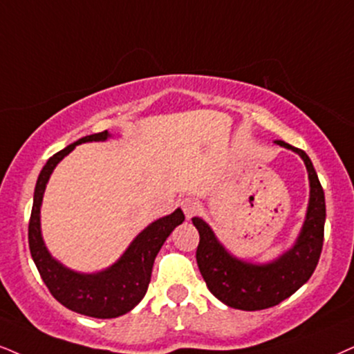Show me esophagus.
Segmentation results:
<instances>
[{
  "label": "esophagus",
  "instance_id": "obj_1",
  "mask_svg": "<svg viewBox=\"0 0 354 354\" xmlns=\"http://www.w3.org/2000/svg\"><path fill=\"white\" fill-rule=\"evenodd\" d=\"M181 209H183V212H185L187 221H189V218L194 216L196 212H198L199 205H198V203H196V201H192L191 198H186V199L181 201Z\"/></svg>",
  "mask_w": 354,
  "mask_h": 354
}]
</instances>
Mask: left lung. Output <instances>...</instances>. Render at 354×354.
<instances>
[{"instance_id": "8db88e82", "label": "left lung", "mask_w": 354, "mask_h": 354, "mask_svg": "<svg viewBox=\"0 0 354 354\" xmlns=\"http://www.w3.org/2000/svg\"><path fill=\"white\" fill-rule=\"evenodd\" d=\"M274 144L301 156L308 173L310 194L307 212L292 247L272 261H245L223 247L207 222L192 217V223L199 232L196 259L201 274L218 301L239 310H263L292 296L310 279L324 245L325 194L314 165L304 150L283 140H276Z\"/></svg>"}]
</instances>
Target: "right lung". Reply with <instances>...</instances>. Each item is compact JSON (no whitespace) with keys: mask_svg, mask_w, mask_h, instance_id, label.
Here are the masks:
<instances>
[{"mask_svg":"<svg viewBox=\"0 0 354 354\" xmlns=\"http://www.w3.org/2000/svg\"><path fill=\"white\" fill-rule=\"evenodd\" d=\"M109 137H113V133L107 131L86 136L47 160L35 183L29 221L30 254L52 296L70 310L95 319H115L131 312L144 299L156 254L169 234L185 221L181 209L156 218L131 241L118 261L96 272L73 271L52 257L40 230V207L50 174L77 145L86 142H106Z\"/></svg>","mask_w":354,"mask_h":354,"instance_id":"add662e5","label":"right lung"}]
</instances>
